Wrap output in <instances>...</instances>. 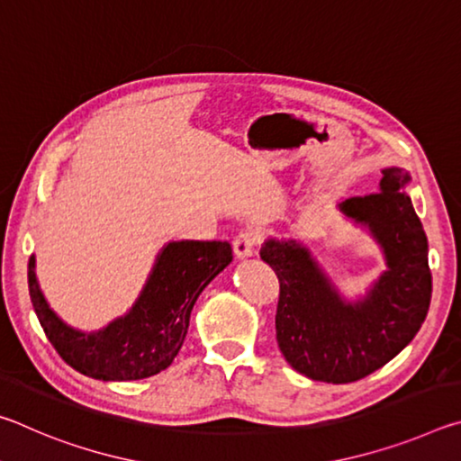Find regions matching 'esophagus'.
Here are the masks:
<instances>
[{"mask_svg": "<svg viewBox=\"0 0 461 461\" xmlns=\"http://www.w3.org/2000/svg\"><path fill=\"white\" fill-rule=\"evenodd\" d=\"M258 241H260V233L256 230L240 231L236 240H233V254H236V258L244 260V258H249V256H254Z\"/></svg>", "mask_w": 461, "mask_h": 461, "instance_id": "34e87169", "label": "esophagus"}]
</instances>
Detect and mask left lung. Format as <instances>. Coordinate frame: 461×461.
I'll return each mask as SVG.
<instances>
[{
  "mask_svg": "<svg viewBox=\"0 0 461 461\" xmlns=\"http://www.w3.org/2000/svg\"><path fill=\"white\" fill-rule=\"evenodd\" d=\"M409 183L407 170L390 167L382 170L378 193L338 205L384 254L386 270L360 299L341 296L301 241L268 238L262 244L260 258L280 283L278 348L303 376L331 384L360 380L402 352L423 325L431 270L423 223L404 191Z\"/></svg>",
  "mask_w": 461,
  "mask_h": 461,
  "instance_id": "obj_1",
  "label": "left lung"
}]
</instances>
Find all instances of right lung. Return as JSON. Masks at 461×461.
I'll list each match as a JSON object with an SVG mask.
<instances>
[{
    "label": "right lung",
    "mask_w": 461,
    "mask_h": 461,
    "mask_svg": "<svg viewBox=\"0 0 461 461\" xmlns=\"http://www.w3.org/2000/svg\"><path fill=\"white\" fill-rule=\"evenodd\" d=\"M233 260L228 241H168L128 313L81 331L54 313L28 262V288L46 338L71 368L104 382L142 380L167 370L181 349L194 301Z\"/></svg>",
    "instance_id": "obj_1"
}]
</instances>
